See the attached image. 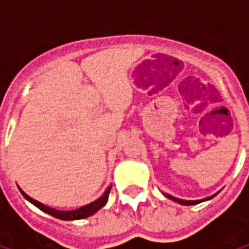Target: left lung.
<instances>
[{"instance_id":"left-lung-1","label":"left lung","mask_w":249,"mask_h":249,"mask_svg":"<svg viewBox=\"0 0 249 249\" xmlns=\"http://www.w3.org/2000/svg\"><path fill=\"white\" fill-rule=\"evenodd\" d=\"M219 193V192H217ZM217 193H214L212 196H209V197H205V198H201V200H181V198H178V197H173L172 195H167V193H164V196L168 198H171L173 201H176V203L181 204V205H195V204H198V203H203V201H207V200H211L212 197H214Z\"/></svg>"}]
</instances>
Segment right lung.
<instances>
[{
    "instance_id": "add662e5",
    "label": "right lung",
    "mask_w": 249,
    "mask_h": 249,
    "mask_svg": "<svg viewBox=\"0 0 249 249\" xmlns=\"http://www.w3.org/2000/svg\"><path fill=\"white\" fill-rule=\"evenodd\" d=\"M110 188L112 185H109L107 188V191L103 193V196L101 197H98L97 200H94L92 203L87 204V205H84L81 208H77V209H73V211H58V209H54V208H51V207H48L45 204L40 203V201H37L35 198H32L29 195H26V193L18 187L19 192L22 193V196H24L29 203H32L33 205H36L37 208L41 209L42 212H45V213L51 214L53 217H56V219H60V220H81V219H87L89 216H92L97 212L98 209H101L105 205V204L108 203V197H109V192H110Z\"/></svg>"
}]
</instances>
